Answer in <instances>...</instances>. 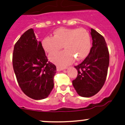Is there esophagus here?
I'll list each match as a JSON object with an SVG mask.
<instances>
[{
    "label": "esophagus",
    "mask_w": 125,
    "mask_h": 125,
    "mask_svg": "<svg viewBox=\"0 0 125 125\" xmlns=\"http://www.w3.org/2000/svg\"><path fill=\"white\" fill-rule=\"evenodd\" d=\"M56 69H57V71H62V70L66 69V68H62V67L57 66H56Z\"/></svg>",
    "instance_id": "obj_1"
}]
</instances>
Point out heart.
I'll return each instance as SVG.
<instances>
[{
    "mask_svg": "<svg viewBox=\"0 0 125 125\" xmlns=\"http://www.w3.org/2000/svg\"><path fill=\"white\" fill-rule=\"evenodd\" d=\"M53 37H46L42 46L46 52L52 53L62 48L65 50L49 56V59L57 65L65 66L74 59L81 60L88 55L91 48V37L85 28H60L53 33Z\"/></svg>",
    "mask_w": 125,
    "mask_h": 125,
    "instance_id": "1",
    "label": "heart"
}]
</instances>
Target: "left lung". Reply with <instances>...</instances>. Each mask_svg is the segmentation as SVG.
<instances>
[{"mask_svg":"<svg viewBox=\"0 0 125 125\" xmlns=\"http://www.w3.org/2000/svg\"><path fill=\"white\" fill-rule=\"evenodd\" d=\"M93 46L88 55L81 64L75 66L78 75L72 81L76 93L83 97L98 93L104 84L109 65V52L104 38L91 28Z\"/></svg>","mask_w":125,"mask_h":125,"instance_id":"8db88e82","label":"left lung"}]
</instances>
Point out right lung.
I'll return each mask as SVG.
<instances>
[{"instance_id": "right-lung-1", "label": "right lung", "mask_w": 125, "mask_h": 125, "mask_svg": "<svg viewBox=\"0 0 125 125\" xmlns=\"http://www.w3.org/2000/svg\"><path fill=\"white\" fill-rule=\"evenodd\" d=\"M12 64L19 86L25 95L34 100L49 96L54 87L56 67L48 61L32 28L25 31L15 44Z\"/></svg>"}]
</instances>
